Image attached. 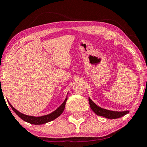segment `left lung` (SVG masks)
<instances>
[{
    "instance_id": "left-lung-1",
    "label": "left lung",
    "mask_w": 147,
    "mask_h": 147,
    "mask_svg": "<svg viewBox=\"0 0 147 147\" xmlns=\"http://www.w3.org/2000/svg\"><path fill=\"white\" fill-rule=\"evenodd\" d=\"M89 104H90L91 109L95 114H97L99 116H102V117L108 118V119H117V118H119L125 115L126 114L129 113V111L117 112V111H112L102 109V108L96 105L90 98H89Z\"/></svg>"
}]
</instances>
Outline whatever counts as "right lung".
I'll list each match as a JSON object with an SVG mask.
<instances>
[{
    "label": "right lung",
    "instance_id": "obj_1",
    "mask_svg": "<svg viewBox=\"0 0 147 147\" xmlns=\"http://www.w3.org/2000/svg\"><path fill=\"white\" fill-rule=\"evenodd\" d=\"M67 101V98H65V101L63 102V104L61 105L57 110H55V111L52 113L49 114V115H46L44 116H41V117H33V116H29V115H24L23 113H21L20 112H18L17 110L14 109L11 104H9L10 107L11 108L13 111H14V113H16L19 117H21L23 120L25 121V122L30 123V124H45V123L49 122L50 121L54 120L55 119H56L57 117H58L61 114L63 113V111L65 109V102Z\"/></svg>",
    "mask_w": 147,
    "mask_h": 147
}]
</instances>
